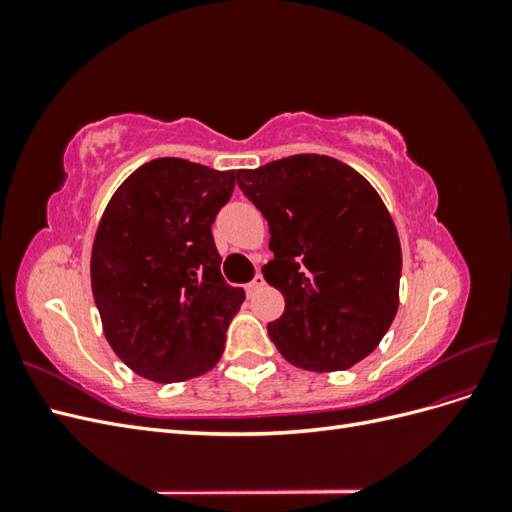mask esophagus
<instances>
[{
    "mask_svg": "<svg viewBox=\"0 0 512 512\" xmlns=\"http://www.w3.org/2000/svg\"><path fill=\"white\" fill-rule=\"evenodd\" d=\"M262 286H265V277H262V273H256V277H254V280L250 282V284H245V292L247 294H254L258 288H262Z\"/></svg>",
    "mask_w": 512,
    "mask_h": 512,
    "instance_id": "esophagus-1",
    "label": "esophagus"
}]
</instances>
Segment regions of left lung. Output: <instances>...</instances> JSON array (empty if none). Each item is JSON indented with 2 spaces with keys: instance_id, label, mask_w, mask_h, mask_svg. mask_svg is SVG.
Here are the masks:
<instances>
[{
  "instance_id": "left-lung-1",
  "label": "left lung",
  "mask_w": 512,
  "mask_h": 512,
  "mask_svg": "<svg viewBox=\"0 0 512 512\" xmlns=\"http://www.w3.org/2000/svg\"><path fill=\"white\" fill-rule=\"evenodd\" d=\"M237 183L269 222L273 260L262 273L286 299L267 327L271 342L307 371L363 361L399 305L401 247L378 192L316 153L237 170Z\"/></svg>"
}]
</instances>
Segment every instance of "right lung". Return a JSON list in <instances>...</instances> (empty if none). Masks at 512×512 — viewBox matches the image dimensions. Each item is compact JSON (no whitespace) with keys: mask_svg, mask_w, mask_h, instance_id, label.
Returning a JSON list of instances; mask_svg holds the SVG:
<instances>
[{"mask_svg":"<svg viewBox=\"0 0 512 512\" xmlns=\"http://www.w3.org/2000/svg\"><path fill=\"white\" fill-rule=\"evenodd\" d=\"M235 179V170L158 158L108 203L91 250V290L108 344L134 374L181 382L220 361L245 292L222 277L211 224Z\"/></svg>","mask_w":512,"mask_h":512,"instance_id":"add662e5","label":"right lung"}]
</instances>
